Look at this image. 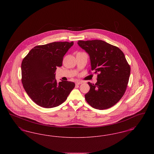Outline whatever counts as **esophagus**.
<instances>
[{
    "mask_svg": "<svg viewBox=\"0 0 154 154\" xmlns=\"http://www.w3.org/2000/svg\"><path fill=\"white\" fill-rule=\"evenodd\" d=\"M81 84H82V82L81 81H77L75 82V84L76 85H80Z\"/></svg>",
    "mask_w": 154,
    "mask_h": 154,
    "instance_id": "1",
    "label": "esophagus"
}]
</instances>
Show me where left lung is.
<instances>
[{
	"mask_svg": "<svg viewBox=\"0 0 154 154\" xmlns=\"http://www.w3.org/2000/svg\"><path fill=\"white\" fill-rule=\"evenodd\" d=\"M89 55L91 70L97 74L95 84L88 82L90 89L85 95L93 108L111 107L124 95L129 82L131 67L118 47L100 40L78 42Z\"/></svg>",
	"mask_w": 154,
	"mask_h": 154,
	"instance_id": "8db88e82",
	"label": "left lung"
}]
</instances>
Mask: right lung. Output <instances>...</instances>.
Instances as JSON below:
<instances>
[{
    "label": "right lung",
    "instance_id": "obj_1",
    "mask_svg": "<svg viewBox=\"0 0 154 154\" xmlns=\"http://www.w3.org/2000/svg\"><path fill=\"white\" fill-rule=\"evenodd\" d=\"M73 45V42H65L37 45L23 59L22 85L37 105L47 109L58 106L74 88L73 82L58 83L55 77L57 67L62 66L64 55Z\"/></svg>",
    "mask_w": 154,
    "mask_h": 154
}]
</instances>
